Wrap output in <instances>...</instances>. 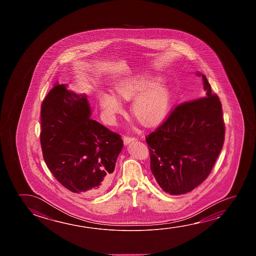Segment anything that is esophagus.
<instances>
[{
	"mask_svg": "<svg viewBox=\"0 0 256 256\" xmlns=\"http://www.w3.org/2000/svg\"><path fill=\"white\" fill-rule=\"evenodd\" d=\"M136 138H130V136H125L124 138H123V141H124V144H128L130 142H132V141H136Z\"/></svg>",
	"mask_w": 256,
	"mask_h": 256,
	"instance_id": "1",
	"label": "esophagus"
}]
</instances>
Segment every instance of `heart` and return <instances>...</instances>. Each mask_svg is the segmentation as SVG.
I'll use <instances>...</instances> for the list:
<instances>
[{
    "instance_id": "b5f03b06",
    "label": "heart",
    "mask_w": 256,
    "mask_h": 256,
    "mask_svg": "<svg viewBox=\"0 0 256 256\" xmlns=\"http://www.w3.org/2000/svg\"><path fill=\"white\" fill-rule=\"evenodd\" d=\"M160 80L154 76H134L114 84V94L119 99L128 102L134 99L131 112L144 126L159 124L168 114L170 92L165 84L159 83ZM116 96L112 92L96 94L97 102L107 122H114L116 115L122 112V104Z\"/></svg>"
}]
</instances>
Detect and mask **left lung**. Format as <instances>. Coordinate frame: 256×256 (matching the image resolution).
I'll return each instance as SVG.
<instances>
[{"label":"left lung","instance_id":"1","mask_svg":"<svg viewBox=\"0 0 256 256\" xmlns=\"http://www.w3.org/2000/svg\"><path fill=\"white\" fill-rule=\"evenodd\" d=\"M204 97L178 105L146 136L151 170L165 192L186 194L208 176L224 142L222 104L201 72Z\"/></svg>","mask_w":256,"mask_h":256}]
</instances>
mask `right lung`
<instances>
[{
  "mask_svg": "<svg viewBox=\"0 0 256 256\" xmlns=\"http://www.w3.org/2000/svg\"><path fill=\"white\" fill-rule=\"evenodd\" d=\"M86 94L55 84L41 107L40 134L47 167L73 193L96 196L112 184L120 136L91 118Z\"/></svg>",
  "mask_w": 256,
  "mask_h": 256,
  "instance_id": "obj_1",
  "label": "right lung"
}]
</instances>
